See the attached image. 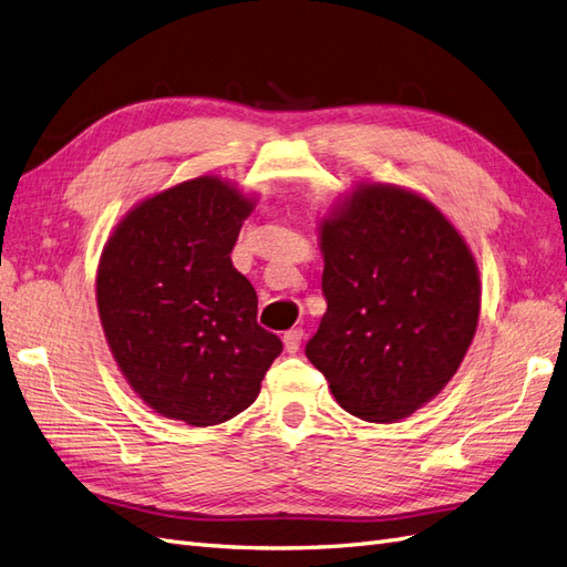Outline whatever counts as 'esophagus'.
<instances>
[{"mask_svg": "<svg viewBox=\"0 0 567 567\" xmlns=\"http://www.w3.org/2000/svg\"><path fill=\"white\" fill-rule=\"evenodd\" d=\"M300 342H302V331L300 329H290L284 333V348L288 354H296L300 350Z\"/></svg>", "mask_w": 567, "mask_h": 567, "instance_id": "1", "label": "esophagus"}]
</instances>
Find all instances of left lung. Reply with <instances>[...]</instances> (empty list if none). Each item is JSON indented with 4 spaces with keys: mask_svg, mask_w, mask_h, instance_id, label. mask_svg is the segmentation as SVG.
Returning <instances> with one entry per match:
<instances>
[{
    "mask_svg": "<svg viewBox=\"0 0 567 567\" xmlns=\"http://www.w3.org/2000/svg\"><path fill=\"white\" fill-rule=\"evenodd\" d=\"M326 315L305 354L352 416L394 423L435 400L475 338L480 271L433 200L359 182L317 221Z\"/></svg>",
    "mask_w": 567,
    "mask_h": 567,
    "instance_id": "8db88e82",
    "label": "left lung"
}]
</instances>
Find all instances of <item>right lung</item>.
<instances>
[{
  "mask_svg": "<svg viewBox=\"0 0 567 567\" xmlns=\"http://www.w3.org/2000/svg\"><path fill=\"white\" fill-rule=\"evenodd\" d=\"M257 196L200 175L146 196L113 227L96 267L101 329L148 409L196 427L248 409L284 350L257 323L231 248Z\"/></svg>",
  "mask_w": 567,
  "mask_h": 567,
  "instance_id": "obj_1",
  "label": "right lung"
}]
</instances>
